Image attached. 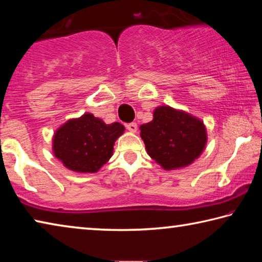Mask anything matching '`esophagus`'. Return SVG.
<instances>
[{
	"label": "esophagus",
	"instance_id": "1",
	"mask_svg": "<svg viewBox=\"0 0 262 262\" xmlns=\"http://www.w3.org/2000/svg\"><path fill=\"white\" fill-rule=\"evenodd\" d=\"M126 128L129 132H132V133H136V130H137V125H136V122H130V123H127L126 125Z\"/></svg>",
	"mask_w": 262,
	"mask_h": 262
}]
</instances>
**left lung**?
Returning <instances> with one entry per match:
<instances>
[{
  "mask_svg": "<svg viewBox=\"0 0 262 262\" xmlns=\"http://www.w3.org/2000/svg\"><path fill=\"white\" fill-rule=\"evenodd\" d=\"M140 129L149 156L165 170L189 165L207 142L205 126L199 119L170 106L157 107L154 120Z\"/></svg>",
  "mask_w": 262,
  "mask_h": 262,
  "instance_id": "8db88e82",
  "label": "left lung"
}]
</instances>
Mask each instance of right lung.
<instances>
[{"instance_id":"1","label":"right lung","mask_w":262,"mask_h":262,"mask_svg":"<svg viewBox=\"0 0 262 262\" xmlns=\"http://www.w3.org/2000/svg\"><path fill=\"white\" fill-rule=\"evenodd\" d=\"M123 130L121 123L106 125L92 114H84L66 122L55 133L53 150L69 170L94 173L112 156L114 142Z\"/></svg>"}]
</instances>
